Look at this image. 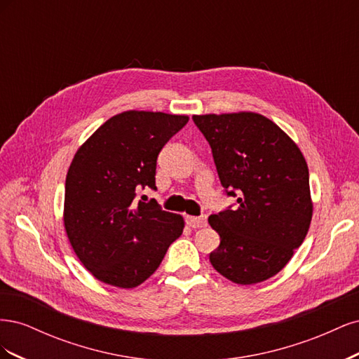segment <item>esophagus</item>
<instances>
[{
	"label": "esophagus",
	"mask_w": 359,
	"mask_h": 359,
	"mask_svg": "<svg viewBox=\"0 0 359 359\" xmlns=\"http://www.w3.org/2000/svg\"><path fill=\"white\" fill-rule=\"evenodd\" d=\"M186 223L190 226V227H203L206 226V219L202 215V217H191V215H187L186 217Z\"/></svg>",
	"instance_id": "esophagus-1"
}]
</instances>
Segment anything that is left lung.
Listing matches in <instances>:
<instances>
[{
  "label": "left lung",
  "instance_id": "1",
  "mask_svg": "<svg viewBox=\"0 0 359 359\" xmlns=\"http://www.w3.org/2000/svg\"><path fill=\"white\" fill-rule=\"evenodd\" d=\"M208 140L231 206L208 217L220 235L211 265L238 285H255L281 269L306 238L313 203L309 168L297 144L255 112L193 115Z\"/></svg>",
  "mask_w": 359,
  "mask_h": 359
}]
</instances>
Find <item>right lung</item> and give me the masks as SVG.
Instances as JSON below:
<instances>
[{
	"label": "right lung",
	"instance_id": "right-lung-1",
	"mask_svg": "<svg viewBox=\"0 0 359 359\" xmlns=\"http://www.w3.org/2000/svg\"><path fill=\"white\" fill-rule=\"evenodd\" d=\"M186 115L127 111L100 126L74 154L66 178L64 226L82 265L106 285L132 289L154 273L184 219L139 189L156 187L160 151Z\"/></svg>",
	"mask_w": 359,
	"mask_h": 359
}]
</instances>
